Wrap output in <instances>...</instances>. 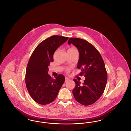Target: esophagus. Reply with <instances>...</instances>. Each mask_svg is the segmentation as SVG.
<instances>
[{"label":"esophagus","instance_id":"obj_1","mask_svg":"<svg viewBox=\"0 0 131 131\" xmlns=\"http://www.w3.org/2000/svg\"><path fill=\"white\" fill-rule=\"evenodd\" d=\"M69 80V79L68 78H67V77H65V82L68 81Z\"/></svg>","mask_w":131,"mask_h":131}]
</instances>
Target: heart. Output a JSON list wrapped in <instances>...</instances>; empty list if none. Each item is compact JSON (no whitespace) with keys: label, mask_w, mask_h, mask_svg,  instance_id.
I'll return each instance as SVG.
<instances>
[{"label":"heart","mask_w":131,"mask_h":131,"mask_svg":"<svg viewBox=\"0 0 131 131\" xmlns=\"http://www.w3.org/2000/svg\"><path fill=\"white\" fill-rule=\"evenodd\" d=\"M69 50H77L75 48H70Z\"/></svg>","instance_id":"1"}]
</instances>
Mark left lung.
<instances>
[{
  "mask_svg": "<svg viewBox=\"0 0 131 131\" xmlns=\"http://www.w3.org/2000/svg\"><path fill=\"white\" fill-rule=\"evenodd\" d=\"M71 44L76 47L79 52L77 68L81 70L79 75L85 78L82 85L80 81L73 80L75 83L73 95L81 105H92L100 98L106 88L107 77L105 63L98 50L87 41L71 38L68 44Z\"/></svg>",
  "mask_w": 131,
  "mask_h": 131,
  "instance_id": "8db88e82",
  "label": "left lung"
}]
</instances>
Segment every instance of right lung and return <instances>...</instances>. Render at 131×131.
I'll return each instance as SVG.
<instances>
[{
  "label": "right lung",
  "instance_id": "1",
  "mask_svg": "<svg viewBox=\"0 0 131 131\" xmlns=\"http://www.w3.org/2000/svg\"><path fill=\"white\" fill-rule=\"evenodd\" d=\"M68 39L66 37L52 36L39 44L31 54L26 69L25 83L32 98L39 104L52 102L65 81L63 75L52 79L48 74V67L53 61L56 49Z\"/></svg>",
  "mask_w": 131,
  "mask_h": 131
}]
</instances>
